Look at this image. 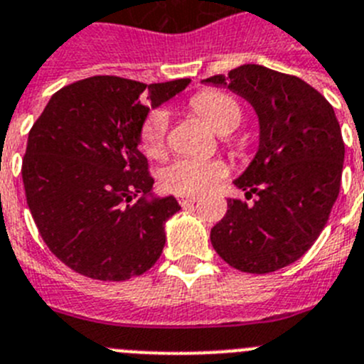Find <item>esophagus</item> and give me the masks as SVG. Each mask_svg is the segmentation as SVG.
Instances as JSON below:
<instances>
[{
	"label": "esophagus",
	"mask_w": 364,
	"mask_h": 364,
	"mask_svg": "<svg viewBox=\"0 0 364 364\" xmlns=\"http://www.w3.org/2000/svg\"><path fill=\"white\" fill-rule=\"evenodd\" d=\"M198 201L196 198H179V205L181 206H188V205H194Z\"/></svg>",
	"instance_id": "34e87169"
}]
</instances>
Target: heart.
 Returning <instances> with one entry per match:
<instances>
[{"label": "heart", "instance_id": "heart-1", "mask_svg": "<svg viewBox=\"0 0 364 364\" xmlns=\"http://www.w3.org/2000/svg\"><path fill=\"white\" fill-rule=\"evenodd\" d=\"M190 107L219 134H228L241 121V107L227 92L206 90L192 97ZM166 116L152 112L141 125V149L150 158H161L166 149ZM228 174L221 159L179 158L166 165L161 183L168 192L178 196H198Z\"/></svg>", "mask_w": 364, "mask_h": 364}]
</instances>
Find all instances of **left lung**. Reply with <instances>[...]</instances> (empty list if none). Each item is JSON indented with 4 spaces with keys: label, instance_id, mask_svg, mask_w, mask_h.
Instances as JSON below:
<instances>
[{
    "label": "left lung",
    "instance_id": "8db88e82",
    "mask_svg": "<svg viewBox=\"0 0 364 364\" xmlns=\"http://www.w3.org/2000/svg\"><path fill=\"white\" fill-rule=\"evenodd\" d=\"M203 83L228 87L259 117V149L234 181L255 199H228L210 232L212 247L248 274L288 267L319 237L339 196L345 143L332 105L306 81L261 65Z\"/></svg>",
    "mask_w": 364,
    "mask_h": 364
}]
</instances>
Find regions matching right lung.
<instances>
[{"label": "right lung", "instance_id": "1", "mask_svg": "<svg viewBox=\"0 0 364 364\" xmlns=\"http://www.w3.org/2000/svg\"><path fill=\"white\" fill-rule=\"evenodd\" d=\"M188 83L87 77L58 90L32 125L21 166L28 208L52 254L81 276L127 281L159 259L165 221L181 206L154 198L137 145L149 105Z\"/></svg>", "mask_w": 364, "mask_h": 364}]
</instances>
